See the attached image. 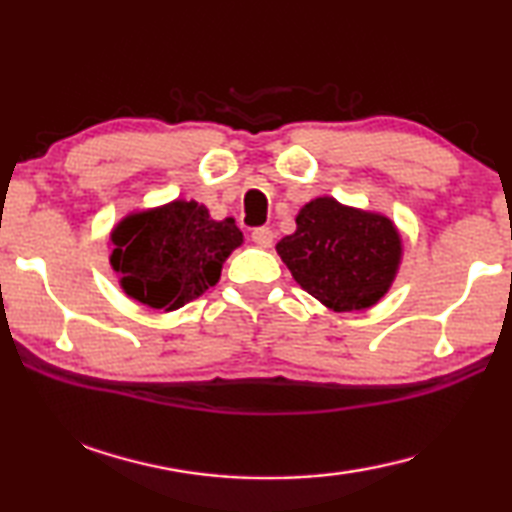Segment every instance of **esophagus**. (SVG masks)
<instances>
[{
  "instance_id": "34e87169",
  "label": "esophagus",
  "mask_w": 512,
  "mask_h": 512,
  "mask_svg": "<svg viewBox=\"0 0 512 512\" xmlns=\"http://www.w3.org/2000/svg\"><path fill=\"white\" fill-rule=\"evenodd\" d=\"M253 241L259 246V248H271L273 244V230L271 228H255L253 230Z\"/></svg>"
}]
</instances>
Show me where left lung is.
Instances as JSON below:
<instances>
[{
	"label": "left lung",
	"instance_id": "8db88e82",
	"mask_svg": "<svg viewBox=\"0 0 512 512\" xmlns=\"http://www.w3.org/2000/svg\"><path fill=\"white\" fill-rule=\"evenodd\" d=\"M275 250L309 296L334 311H361L391 289L402 239L388 216L323 196L302 207L296 232Z\"/></svg>",
	"mask_w": 512,
	"mask_h": 512
}]
</instances>
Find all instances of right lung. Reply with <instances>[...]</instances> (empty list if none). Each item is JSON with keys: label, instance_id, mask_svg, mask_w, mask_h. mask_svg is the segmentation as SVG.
I'll list each match as a JSON object with an SVG mask.
<instances>
[{"label": "right lung", "instance_id": "right-lung-1", "mask_svg": "<svg viewBox=\"0 0 512 512\" xmlns=\"http://www.w3.org/2000/svg\"><path fill=\"white\" fill-rule=\"evenodd\" d=\"M110 241V264L126 296L173 311L219 282L223 262L244 244V235L235 219H210L205 205L171 201L128 214Z\"/></svg>", "mask_w": 512, "mask_h": 512}]
</instances>
